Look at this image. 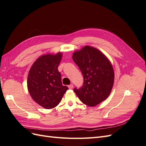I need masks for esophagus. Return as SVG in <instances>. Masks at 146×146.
<instances>
[{
  "label": "esophagus",
  "mask_w": 146,
  "mask_h": 146,
  "mask_svg": "<svg viewBox=\"0 0 146 146\" xmlns=\"http://www.w3.org/2000/svg\"><path fill=\"white\" fill-rule=\"evenodd\" d=\"M68 87L70 89H72L73 88V84H70V85H69Z\"/></svg>",
  "instance_id": "1"
}]
</instances>
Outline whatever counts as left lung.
Returning <instances> with one entry per match:
<instances>
[{
	"instance_id": "1",
	"label": "left lung",
	"mask_w": 146,
	"mask_h": 146,
	"mask_svg": "<svg viewBox=\"0 0 146 146\" xmlns=\"http://www.w3.org/2000/svg\"><path fill=\"white\" fill-rule=\"evenodd\" d=\"M73 59L84 77L83 86L74 92L84 104L94 107L110 95L114 83V70L101 51L90 46L74 51Z\"/></svg>"
}]
</instances>
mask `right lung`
I'll use <instances>...</instances> for the list:
<instances>
[{"label": "right lung", "mask_w": 146, "mask_h": 146, "mask_svg": "<svg viewBox=\"0 0 146 146\" xmlns=\"http://www.w3.org/2000/svg\"><path fill=\"white\" fill-rule=\"evenodd\" d=\"M60 52L41 56L33 63L28 76L27 87L32 99L46 109L57 106L68 88L62 85L58 65Z\"/></svg>", "instance_id": "right-lung-1"}]
</instances>
